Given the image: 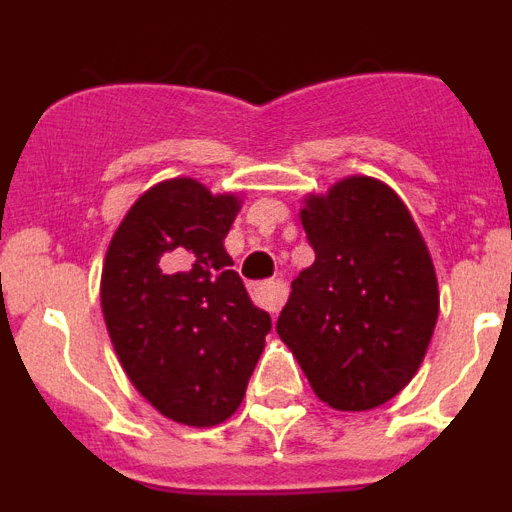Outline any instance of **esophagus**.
<instances>
[{
  "instance_id": "obj_1",
  "label": "esophagus",
  "mask_w": 512,
  "mask_h": 512,
  "mask_svg": "<svg viewBox=\"0 0 512 512\" xmlns=\"http://www.w3.org/2000/svg\"><path fill=\"white\" fill-rule=\"evenodd\" d=\"M251 297L256 305L264 307V310H269L271 315H274V312L282 310L284 300H287V287H284L282 282H271L269 279V282L253 284Z\"/></svg>"
}]
</instances>
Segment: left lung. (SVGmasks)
I'll list each match as a JSON object with an SVG mask.
<instances>
[{
	"label": "left lung",
	"instance_id": "left-lung-1",
	"mask_svg": "<svg viewBox=\"0 0 512 512\" xmlns=\"http://www.w3.org/2000/svg\"><path fill=\"white\" fill-rule=\"evenodd\" d=\"M300 217L315 264L292 282L279 338L330 408H379L415 377L431 343V253L408 207L372 176L310 194Z\"/></svg>",
	"mask_w": 512,
	"mask_h": 512
}]
</instances>
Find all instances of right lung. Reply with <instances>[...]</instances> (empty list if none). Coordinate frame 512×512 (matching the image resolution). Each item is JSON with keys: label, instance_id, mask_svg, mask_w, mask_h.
<instances>
[{"label": "right lung", "instance_id": "obj_1", "mask_svg": "<svg viewBox=\"0 0 512 512\" xmlns=\"http://www.w3.org/2000/svg\"><path fill=\"white\" fill-rule=\"evenodd\" d=\"M238 210L235 194L169 179L140 194L107 248L99 297L117 359L176 423L228 420L271 330L223 246Z\"/></svg>", "mask_w": 512, "mask_h": 512}]
</instances>
